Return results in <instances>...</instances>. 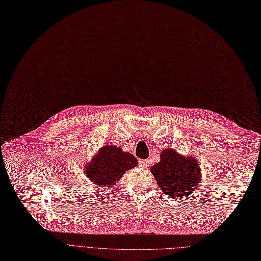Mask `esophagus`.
Segmentation results:
<instances>
[{"label": "esophagus", "instance_id": "1", "mask_svg": "<svg viewBox=\"0 0 261 261\" xmlns=\"http://www.w3.org/2000/svg\"><path fill=\"white\" fill-rule=\"evenodd\" d=\"M139 165H140V167H142V168H146V167H147V161H146V160H140V161H139Z\"/></svg>", "mask_w": 261, "mask_h": 261}]
</instances>
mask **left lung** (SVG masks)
<instances>
[{
	"mask_svg": "<svg viewBox=\"0 0 261 261\" xmlns=\"http://www.w3.org/2000/svg\"><path fill=\"white\" fill-rule=\"evenodd\" d=\"M161 160L150 168L158 186L174 198H186L201 182V169L196 156H184L175 149L167 148L161 152Z\"/></svg>",
	"mask_w": 261,
	"mask_h": 261,
	"instance_id": "obj_1",
	"label": "left lung"
}]
</instances>
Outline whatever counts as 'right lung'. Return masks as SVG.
<instances>
[{"instance_id": "add662e5", "label": "right lung", "mask_w": 261, "mask_h": 261, "mask_svg": "<svg viewBox=\"0 0 261 261\" xmlns=\"http://www.w3.org/2000/svg\"><path fill=\"white\" fill-rule=\"evenodd\" d=\"M137 164V159L130 152L107 144L86 165L85 173L94 186L109 190L122 178L126 171L136 167Z\"/></svg>"}]
</instances>
